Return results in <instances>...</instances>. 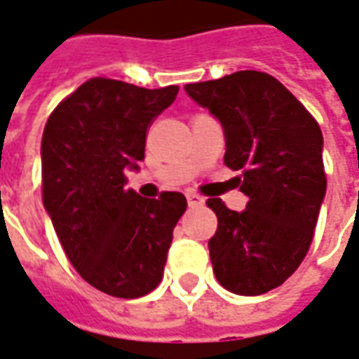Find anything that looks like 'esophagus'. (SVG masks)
Segmentation results:
<instances>
[{
  "label": "esophagus",
  "instance_id": "34e87169",
  "mask_svg": "<svg viewBox=\"0 0 359 359\" xmlns=\"http://www.w3.org/2000/svg\"><path fill=\"white\" fill-rule=\"evenodd\" d=\"M185 197H187L189 207H201V205H205V197H203V195H199V193L187 191L185 193Z\"/></svg>",
  "mask_w": 359,
  "mask_h": 359
}]
</instances>
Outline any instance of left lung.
Here are the masks:
<instances>
[{"mask_svg": "<svg viewBox=\"0 0 359 359\" xmlns=\"http://www.w3.org/2000/svg\"><path fill=\"white\" fill-rule=\"evenodd\" d=\"M224 127V164L240 170L243 212L207 201L218 218L208 240L216 280L240 296L278 288L296 273L313 241L327 191L323 133L306 106L263 71H238L185 85Z\"/></svg>", "mask_w": 359, "mask_h": 359, "instance_id": "obj_1", "label": "left lung"}]
</instances>
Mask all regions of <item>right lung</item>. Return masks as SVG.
I'll use <instances>...</instances> for the list:
<instances>
[{
	"mask_svg": "<svg viewBox=\"0 0 359 359\" xmlns=\"http://www.w3.org/2000/svg\"><path fill=\"white\" fill-rule=\"evenodd\" d=\"M180 86L143 88L94 77L55 106L42 137V201L65 255L90 286L147 296L164 274L182 193L144 199L126 189V168L144 158L149 127Z\"/></svg>",
	"mask_w": 359,
	"mask_h": 359,
	"instance_id": "1",
	"label": "right lung"
}]
</instances>
